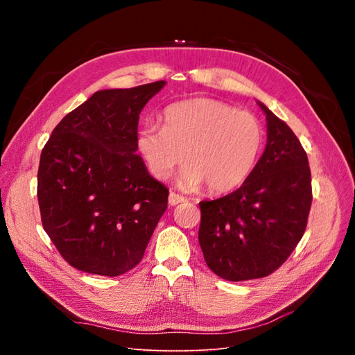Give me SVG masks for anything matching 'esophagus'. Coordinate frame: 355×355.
I'll list each match as a JSON object with an SVG mask.
<instances>
[{"mask_svg":"<svg viewBox=\"0 0 355 355\" xmlns=\"http://www.w3.org/2000/svg\"><path fill=\"white\" fill-rule=\"evenodd\" d=\"M184 201H187V198L176 194V192H170L168 194V206H176V204L184 202Z\"/></svg>","mask_w":355,"mask_h":355,"instance_id":"34e87169","label":"esophagus"}]
</instances>
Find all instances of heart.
<instances>
[{"label": "heart", "mask_w": 355, "mask_h": 355, "mask_svg": "<svg viewBox=\"0 0 355 355\" xmlns=\"http://www.w3.org/2000/svg\"><path fill=\"white\" fill-rule=\"evenodd\" d=\"M164 124H149L137 135L139 153L151 173L168 179L184 161L179 185L198 189L207 184L214 194L237 189L249 179L263 148V128L249 112L214 99L170 105Z\"/></svg>", "instance_id": "1"}]
</instances>
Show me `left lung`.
Segmentation results:
<instances>
[{
  "mask_svg": "<svg viewBox=\"0 0 355 355\" xmlns=\"http://www.w3.org/2000/svg\"><path fill=\"white\" fill-rule=\"evenodd\" d=\"M266 116V146L231 194L201 201L198 241L210 270L228 282L262 278L282 266L302 239L313 201L308 157L284 121Z\"/></svg>",
  "mask_w": 355,
  "mask_h": 355,
  "instance_id": "8db88e82",
  "label": "left lung"
}]
</instances>
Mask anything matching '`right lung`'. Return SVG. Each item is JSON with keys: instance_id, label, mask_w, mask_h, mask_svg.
Returning a JSON list of instances; mask_svg holds the SVG:
<instances>
[{"instance_id": "1", "label": "right lung", "mask_w": 355, "mask_h": 355, "mask_svg": "<svg viewBox=\"0 0 355 355\" xmlns=\"http://www.w3.org/2000/svg\"><path fill=\"white\" fill-rule=\"evenodd\" d=\"M166 81L96 92L55 127L42 148V228L71 266L116 277L144 257L168 189L137 155V123Z\"/></svg>"}]
</instances>
